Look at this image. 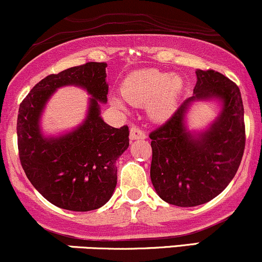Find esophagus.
<instances>
[{"instance_id": "34e87169", "label": "esophagus", "mask_w": 262, "mask_h": 262, "mask_svg": "<svg viewBox=\"0 0 262 262\" xmlns=\"http://www.w3.org/2000/svg\"><path fill=\"white\" fill-rule=\"evenodd\" d=\"M146 134L141 130L137 126H131L130 128V140H144L146 138Z\"/></svg>"}]
</instances>
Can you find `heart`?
Returning <instances> with one entry per match:
<instances>
[{
    "label": "heart",
    "mask_w": 262,
    "mask_h": 262,
    "mask_svg": "<svg viewBox=\"0 0 262 262\" xmlns=\"http://www.w3.org/2000/svg\"><path fill=\"white\" fill-rule=\"evenodd\" d=\"M183 79L179 76L157 69L138 70L131 73L121 85L125 100L134 105L148 104L149 115L156 120H165L173 115L183 92ZM114 104L124 107L119 99Z\"/></svg>",
    "instance_id": "obj_1"
}]
</instances>
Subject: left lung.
Here are the masks:
<instances>
[{
	"instance_id": "1",
	"label": "left lung",
	"mask_w": 262,
	"mask_h": 262,
	"mask_svg": "<svg viewBox=\"0 0 262 262\" xmlns=\"http://www.w3.org/2000/svg\"><path fill=\"white\" fill-rule=\"evenodd\" d=\"M193 95L149 134L150 180L159 198L179 207L211 201L228 186L245 148L244 106L239 87L213 70L196 71ZM220 99L223 112L207 132L187 131L185 114L195 100Z\"/></svg>"
}]
</instances>
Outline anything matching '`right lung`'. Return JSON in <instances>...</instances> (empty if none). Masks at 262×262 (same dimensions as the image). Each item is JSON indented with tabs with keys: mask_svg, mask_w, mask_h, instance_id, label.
<instances>
[{
	"mask_svg": "<svg viewBox=\"0 0 262 262\" xmlns=\"http://www.w3.org/2000/svg\"><path fill=\"white\" fill-rule=\"evenodd\" d=\"M105 62H87L49 75L20 103L17 119L19 161L32 185L52 205L87 212L113 196L118 180L116 161L128 147L127 125L109 126L100 118L109 85ZM78 85L92 95L89 115L76 130L54 139L39 132V115L57 88Z\"/></svg>",
	"mask_w": 262,
	"mask_h": 262,
	"instance_id": "add662e5",
	"label": "right lung"
}]
</instances>
